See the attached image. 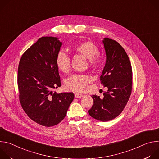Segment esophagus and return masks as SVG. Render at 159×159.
Segmentation results:
<instances>
[{
  "mask_svg": "<svg viewBox=\"0 0 159 159\" xmlns=\"http://www.w3.org/2000/svg\"><path fill=\"white\" fill-rule=\"evenodd\" d=\"M83 96V95L82 94H79V93H75V98H80Z\"/></svg>",
  "mask_w": 159,
  "mask_h": 159,
  "instance_id": "34e87169",
  "label": "esophagus"
}]
</instances>
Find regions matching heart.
<instances>
[{"instance_id": "obj_1", "label": "heart", "mask_w": 159, "mask_h": 159, "mask_svg": "<svg viewBox=\"0 0 159 159\" xmlns=\"http://www.w3.org/2000/svg\"><path fill=\"white\" fill-rule=\"evenodd\" d=\"M74 50L88 59L89 65L94 69H98L101 65V58L98 54V48L95 44L90 41H84L77 44ZM56 65L59 70L64 74L68 73L70 69V60L65 53L59 52L56 57ZM91 80L87 75L75 74L68 79L65 82V88L70 91L82 93L87 88L88 84Z\"/></svg>"}]
</instances>
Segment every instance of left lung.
<instances>
[{"label": "left lung", "instance_id": "8db88e82", "mask_svg": "<svg viewBox=\"0 0 159 159\" xmlns=\"http://www.w3.org/2000/svg\"><path fill=\"white\" fill-rule=\"evenodd\" d=\"M102 43L106 61L100 80L107 90L103 94V98L91 96L94 104L88 112L97 120L107 121L120 115L129 100L132 90V69L128 56L120 44L108 38H104Z\"/></svg>", "mask_w": 159, "mask_h": 159}]
</instances>
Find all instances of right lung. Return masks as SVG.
<instances>
[{"instance_id":"add662e5","label":"right lung","mask_w":159,"mask_h":159,"mask_svg":"<svg viewBox=\"0 0 159 159\" xmlns=\"http://www.w3.org/2000/svg\"><path fill=\"white\" fill-rule=\"evenodd\" d=\"M61 45L56 37L39 38L22 55L18 67L21 106L33 121L47 127L64 119L74 98L72 93L53 91L61 86L55 60Z\"/></svg>"}]
</instances>
